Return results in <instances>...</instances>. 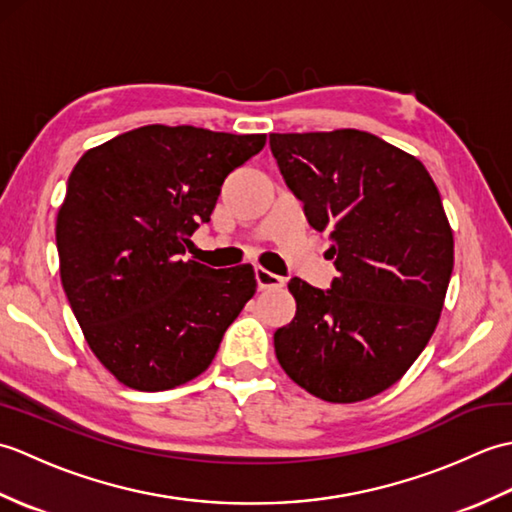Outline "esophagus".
Masks as SVG:
<instances>
[{
    "mask_svg": "<svg viewBox=\"0 0 512 512\" xmlns=\"http://www.w3.org/2000/svg\"><path fill=\"white\" fill-rule=\"evenodd\" d=\"M255 279H257L259 290H273V288H284L286 286L284 277L270 273V270H266L262 266L255 268Z\"/></svg>",
    "mask_w": 512,
    "mask_h": 512,
    "instance_id": "34e87169",
    "label": "esophagus"
}]
</instances>
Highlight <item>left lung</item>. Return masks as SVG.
Wrapping results in <instances>:
<instances>
[{
  "mask_svg": "<svg viewBox=\"0 0 512 512\" xmlns=\"http://www.w3.org/2000/svg\"><path fill=\"white\" fill-rule=\"evenodd\" d=\"M288 189L330 233V290L299 277L275 332L284 372L308 394L358 402L405 376L427 347L453 273V231L422 162L358 129L270 134Z\"/></svg>",
  "mask_w": 512,
  "mask_h": 512,
  "instance_id": "1",
  "label": "left lung"
}]
</instances>
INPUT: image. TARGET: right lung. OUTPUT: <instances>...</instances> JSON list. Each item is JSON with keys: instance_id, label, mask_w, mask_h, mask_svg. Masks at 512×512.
Returning <instances> with one entry per match:
<instances>
[{"instance_id": "obj_1", "label": "right lung", "mask_w": 512, "mask_h": 512, "mask_svg": "<svg viewBox=\"0 0 512 512\" xmlns=\"http://www.w3.org/2000/svg\"><path fill=\"white\" fill-rule=\"evenodd\" d=\"M264 145L266 134L147 125L74 165L57 215L61 284L118 383L162 391L200 376L255 295L250 264L215 270L182 255L228 173Z\"/></svg>"}]
</instances>
